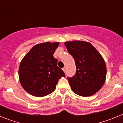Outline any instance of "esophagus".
<instances>
[{
    "instance_id": "34e87169",
    "label": "esophagus",
    "mask_w": 123,
    "mask_h": 123,
    "mask_svg": "<svg viewBox=\"0 0 123 123\" xmlns=\"http://www.w3.org/2000/svg\"><path fill=\"white\" fill-rule=\"evenodd\" d=\"M63 71L64 73H66V71H67V69H66V68L65 67H64L63 68Z\"/></svg>"
}]
</instances>
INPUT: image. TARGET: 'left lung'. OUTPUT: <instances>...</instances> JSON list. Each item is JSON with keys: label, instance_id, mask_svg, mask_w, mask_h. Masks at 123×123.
<instances>
[{"label": "left lung", "instance_id": "obj_1", "mask_svg": "<svg viewBox=\"0 0 123 123\" xmlns=\"http://www.w3.org/2000/svg\"><path fill=\"white\" fill-rule=\"evenodd\" d=\"M65 45L76 66L74 76L68 78L71 89L80 96L94 95L106 80V67L103 56L86 41H68Z\"/></svg>", "mask_w": 123, "mask_h": 123}]
</instances>
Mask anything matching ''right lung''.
<instances>
[{"label":"right lung","mask_w":123,"mask_h":123,"mask_svg":"<svg viewBox=\"0 0 123 123\" xmlns=\"http://www.w3.org/2000/svg\"><path fill=\"white\" fill-rule=\"evenodd\" d=\"M59 42H46L32 47L21 60L18 70L21 86L29 94L38 97L54 92L59 79L65 77L54 57Z\"/></svg>","instance_id":"obj_1"}]
</instances>
